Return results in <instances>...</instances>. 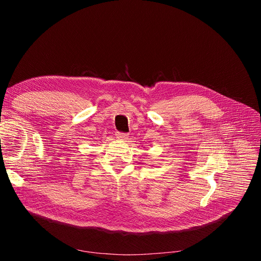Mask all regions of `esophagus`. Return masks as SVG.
Returning <instances> with one entry per match:
<instances>
[{
    "label": "esophagus",
    "instance_id": "34e87169",
    "mask_svg": "<svg viewBox=\"0 0 261 261\" xmlns=\"http://www.w3.org/2000/svg\"><path fill=\"white\" fill-rule=\"evenodd\" d=\"M115 136H116V138H117V139H120V140H126V139L128 138V135H127V134L118 133V132L115 134Z\"/></svg>",
    "mask_w": 261,
    "mask_h": 261
}]
</instances>
